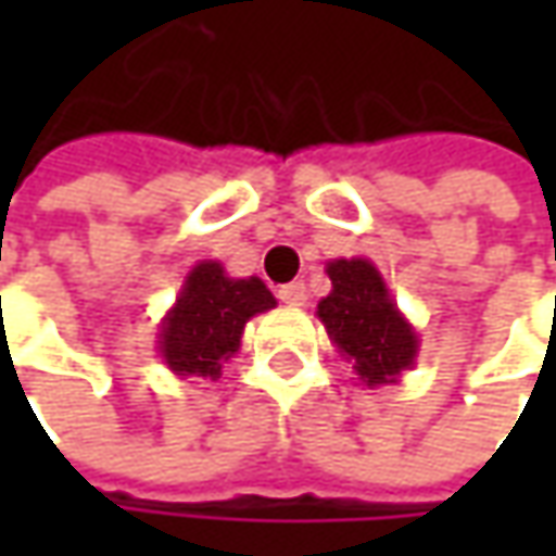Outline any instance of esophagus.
Returning <instances> with one entry per match:
<instances>
[{
	"label": "esophagus",
	"instance_id": "obj_1",
	"mask_svg": "<svg viewBox=\"0 0 556 556\" xmlns=\"http://www.w3.org/2000/svg\"><path fill=\"white\" fill-rule=\"evenodd\" d=\"M278 300L288 303V306H306L309 293H306V285H303V281H290L285 288H278Z\"/></svg>",
	"mask_w": 556,
	"mask_h": 556
}]
</instances>
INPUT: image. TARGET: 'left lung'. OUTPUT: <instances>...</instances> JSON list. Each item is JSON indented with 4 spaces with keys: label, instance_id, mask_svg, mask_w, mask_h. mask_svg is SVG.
<instances>
[{
    "label": "left lung",
    "instance_id": "8db88e82",
    "mask_svg": "<svg viewBox=\"0 0 556 556\" xmlns=\"http://www.w3.org/2000/svg\"><path fill=\"white\" fill-rule=\"evenodd\" d=\"M331 293L318 303V318L331 343L353 362L365 387L395 383L415 365L417 333L395 309L387 281L371 260H331Z\"/></svg>",
    "mask_w": 556,
    "mask_h": 556
}]
</instances>
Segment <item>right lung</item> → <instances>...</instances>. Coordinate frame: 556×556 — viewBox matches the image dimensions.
Segmentation results:
<instances>
[{"label":"right lung","mask_w":556,"mask_h":556,"mask_svg":"<svg viewBox=\"0 0 556 556\" xmlns=\"http://www.w3.org/2000/svg\"><path fill=\"white\" fill-rule=\"evenodd\" d=\"M266 309H275V296L260 278H228L223 263L203 260L188 271L176 306L161 321L163 365L179 377L219 380L241 346L244 325Z\"/></svg>","instance_id":"right-lung-1"}]
</instances>
